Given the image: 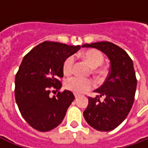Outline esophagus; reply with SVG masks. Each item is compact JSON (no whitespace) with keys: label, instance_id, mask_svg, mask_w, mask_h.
Here are the masks:
<instances>
[{"label":"esophagus","instance_id":"obj_1","mask_svg":"<svg viewBox=\"0 0 148 148\" xmlns=\"http://www.w3.org/2000/svg\"><path fill=\"white\" fill-rule=\"evenodd\" d=\"M74 97H75V98H77L79 97V95L78 94H74Z\"/></svg>","mask_w":148,"mask_h":148}]
</instances>
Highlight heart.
<instances>
[{"label": "heart", "mask_w": 148, "mask_h": 148, "mask_svg": "<svg viewBox=\"0 0 148 148\" xmlns=\"http://www.w3.org/2000/svg\"><path fill=\"white\" fill-rule=\"evenodd\" d=\"M82 57L85 61L93 68V72L95 74H101L103 70L97 68L104 60L103 55L96 49H90L82 54ZM74 64V56H69L65 59L62 65V71L66 74H71L73 72ZM65 86L70 91L74 93L80 94L91 90L94 86V82L90 78H82L80 77H72L66 82Z\"/></svg>", "instance_id": "1"}]
</instances>
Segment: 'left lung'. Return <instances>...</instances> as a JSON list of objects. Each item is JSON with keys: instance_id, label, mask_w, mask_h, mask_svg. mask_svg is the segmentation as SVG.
Wrapping results in <instances>:
<instances>
[{"instance_id": "left-lung-1", "label": "left lung", "mask_w": 148, "mask_h": 148, "mask_svg": "<svg viewBox=\"0 0 148 148\" xmlns=\"http://www.w3.org/2000/svg\"><path fill=\"white\" fill-rule=\"evenodd\" d=\"M82 47L100 50L110 60L109 74L102 86L94 90L96 97H89L84 117L96 130H113L125 120L133 105L137 79L132 60L124 50L112 42H93ZM101 96L104 100L100 101Z\"/></svg>"}]
</instances>
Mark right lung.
<instances>
[{"instance_id":"1","label":"right lung","mask_w":148,"mask_h":148,"mask_svg":"<svg viewBox=\"0 0 148 148\" xmlns=\"http://www.w3.org/2000/svg\"><path fill=\"white\" fill-rule=\"evenodd\" d=\"M81 47L56 42L39 43L25 55L15 78V99L22 116L31 127L48 132L61 124L74 100L72 92L62 87L65 59Z\"/></svg>"}]
</instances>
